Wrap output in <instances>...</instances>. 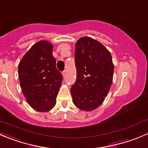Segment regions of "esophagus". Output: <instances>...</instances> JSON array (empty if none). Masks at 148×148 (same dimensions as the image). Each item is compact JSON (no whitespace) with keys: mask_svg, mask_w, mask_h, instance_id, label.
Returning <instances> with one entry per match:
<instances>
[{"mask_svg":"<svg viewBox=\"0 0 148 148\" xmlns=\"http://www.w3.org/2000/svg\"><path fill=\"white\" fill-rule=\"evenodd\" d=\"M66 74H67V72H66V70H64L62 73V75H63V77H64V78H65L66 77Z\"/></svg>","mask_w":148,"mask_h":148,"instance_id":"34e87169","label":"esophagus"}]
</instances>
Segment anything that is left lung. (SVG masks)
<instances>
[{
  "mask_svg": "<svg viewBox=\"0 0 148 148\" xmlns=\"http://www.w3.org/2000/svg\"><path fill=\"white\" fill-rule=\"evenodd\" d=\"M76 81L71 87L74 105L84 111L97 108L110 88L114 65L110 52L97 40L83 37L75 43Z\"/></svg>",
  "mask_w": 148,
  "mask_h": 148,
  "instance_id": "left-lung-1",
  "label": "left lung"
}]
</instances>
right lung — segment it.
<instances>
[{
  "mask_svg": "<svg viewBox=\"0 0 148 148\" xmlns=\"http://www.w3.org/2000/svg\"><path fill=\"white\" fill-rule=\"evenodd\" d=\"M53 45L47 40L35 43L19 64V82L27 101L38 112H47L56 105L63 80L52 54Z\"/></svg>",
  "mask_w": 148,
  "mask_h": 148,
  "instance_id": "1",
  "label": "right lung"
}]
</instances>
